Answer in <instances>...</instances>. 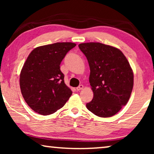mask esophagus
Wrapping results in <instances>:
<instances>
[{
	"label": "esophagus",
	"instance_id": "obj_1",
	"mask_svg": "<svg viewBox=\"0 0 154 154\" xmlns=\"http://www.w3.org/2000/svg\"><path fill=\"white\" fill-rule=\"evenodd\" d=\"M83 85H80L79 87L76 88V90H77V91H80V90H83Z\"/></svg>",
	"mask_w": 154,
	"mask_h": 154
}]
</instances>
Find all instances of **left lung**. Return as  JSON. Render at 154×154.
<instances>
[{
  "label": "left lung",
  "instance_id": "1",
  "mask_svg": "<svg viewBox=\"0 0 154 154\" xmlns=\"http://www.w3.org/2000/svg\"><path fill=\"white\" fill-rule=\"evenodd\" d=\"M90 66L89 81L94 93L86 107L99 117L114 116L127 104L134 84L130 63L119 49L100 43L79 45Z\"/></svg>",
  "mask_w": 154,
  "mask_h": 154
}]
</instances>
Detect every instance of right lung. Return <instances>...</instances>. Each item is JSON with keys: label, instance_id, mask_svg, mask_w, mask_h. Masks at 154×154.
I'll use <instances>...</instances> for the list:
<instances>
[{"label": "right lung", "instance_id": "obj_1", "mask_svg": "<svg viewBox=\"0 0 154 154\" xmlns=\"http://www.w3.org/2000/svg\"><path fill=\"white\" fill-rule=\"evenodd\" d=\"M73 43H56L33 49L20 73L21 92L30 108L50 115L64 106L72 91L64 83L60 64Z\"/></svg>", "mask_w": 154, "mask_h": 154}]
</instances>
